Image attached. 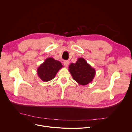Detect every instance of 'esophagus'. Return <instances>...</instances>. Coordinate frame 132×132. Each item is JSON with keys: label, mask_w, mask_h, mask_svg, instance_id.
<instances>
[{"label": "esophagus", "mask_w": 132, "mask_h": 132, "mask_svg": "<svg viewBox=\"0 0 132 132\" xmlns=\"http://www.w3.org/2000/svg\"><path fill=\"white\" fill-rule=\"evenodd\" d=\"M69 64H70V62H69V61L68 60H65L64 61V65H65V67H67L68 66Z\"/></svg>", "instance_id": "1"}]
</instances>
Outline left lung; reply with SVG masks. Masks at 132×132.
I'll use <instances>...</instances> for the list:
<instances>
[{"label": "left lung", "mask_w": 132, "mask_h": 132, "mask_svg": "<svg viewBox=\"0 0 132 132\" xmlns=\"http://www.w3.org/2000/svg\"><path fill=\"white\" fill-rule=\"evenodd\" d=\"M73 79L80 85L85 86L93 81L96 72L83 58L78 59L75 63H71L68 67Z\"/></svg>", "instance_id": "1"}]
</instances>
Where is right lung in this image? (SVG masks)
Masks as SVG:
<instances>
[{"label":"right lung","mask_w":132,"mask_h":132,"mask_svg":"<svg viewBox=\"0 0 132 132\" xmlns=\"http://www.w3.org/2000/svg\"><path fill=\"white\" fill-rule=\"evenodd\" d=\"M63 67L59 61L49 57L41 64L37 70L39 78L44 82L49 81L54 78L59 70Z\"/></svg>","instance_id":"obj_1"}]
</instances>
